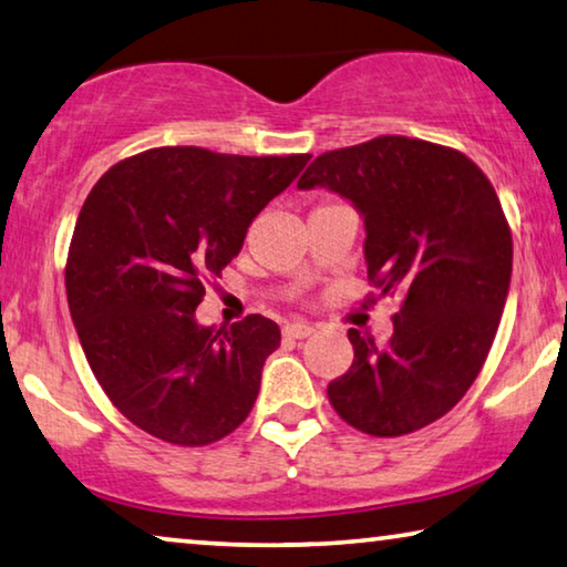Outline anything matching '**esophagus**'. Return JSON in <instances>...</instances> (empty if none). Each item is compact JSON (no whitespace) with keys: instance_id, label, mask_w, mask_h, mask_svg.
<instances>
[{"instance_id":"1","label":"esophagus","mask_w":567,"mask_h":567,"mask_svg":"<svg viewBox=\"0 0 567 567\" xmlns=\"http://www.w3.org/2000/svg\"><path fill=\"white\" fill-rule=\"evenodd\" d=\"M285 338H292V340H300V338H308L316 332V328L310 326V322H287V326L282 328Z\"/></svg>"}]
</instances>
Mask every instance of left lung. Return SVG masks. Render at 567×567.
<instances>
[{"mask_svg": "<svg viewBox=\"0 0 567 567\" xmlns=\"http://www.w3.org/2000/svg\"><path fill=\"white\" fill-rule=\"evenodd\" d=\"M316 186L355 206L368 280L401 298L383 346L348 330L353 365L328 399L363 434H411L460 403L489 353L512 277L505 212L477 164L406 136L318 156L298 182Z\"/></svg>", "mask_w": 567, "mask_h": 567, "instance_id": "8db88e82", "label": "left lung"}]
</instances>
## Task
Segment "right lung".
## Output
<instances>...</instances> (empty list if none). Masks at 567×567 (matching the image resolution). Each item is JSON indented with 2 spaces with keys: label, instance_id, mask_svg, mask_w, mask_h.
<instances>
[{
  "label": "right lung",
  "instance_id": "add662e5",
  "mask_svg": "<svg viewBox=\"0 0 567 567\" xmlns=\"http://www.w3.org/2000/svg\"><path fill=\"white\" fill-rule=\"evenodd\" d=\"M310 154L227 156L166 146L107 168L78 214L65 267L80 346L131 424L178 446L231 434L255 406L280 328L202 326L204 282Z\"/></svg>",
  "mask_w": 567,
  "mask_h": 567
}]
</instances>
